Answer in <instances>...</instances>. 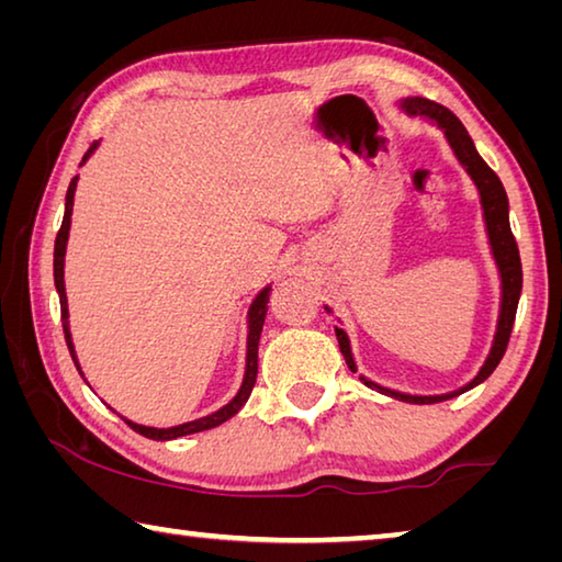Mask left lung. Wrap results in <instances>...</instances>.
<instances>
[{
    "label": "left lung",
    "instance_id": "left-lung-1",
    "mask_svg": "<svg viewBox=\"0 0 562 562\" xmlns=\"http://www.w3.org/2000/svg\"><path fill=\"white\" fill-rule=\"evenodd\" d=\"M398 111H404L406 116H416L429 123V126H436L449 144L453 158L459 160V166L465 170V176L471 178V183L475 186V193H479L481 201V213H483V225H486V237H488V247H491V258L496 262L498 270V282H501V302H498V319H496V331H493V341L486 359L479 367V372L471 379L469 384H463L453 392L446 394H406V392H396V389H389L372 382L364 374H359L361 382H364L369 389H376L379 394H386L392 398H398V402H408V404H434V402H446V398H453L469 389L479 386L481 382L493 374V369L498 367V361L506 355L508 339H510V329L513 322H516V310H518V300H520V290H522V270H520V255H518V245L516 237L510 233V221H508V195L506 188H503L501 178L493 173L488 168L486 160L479 156L473 140L469 136V131L463 128V123L453 116L449 109H443L441 103L422 99V97H402L396 101ZM327 315H335V310L325 304ZM337 319L335 325V335L339 341L341 355H345L347 367L351 372H357V361L355 355H351V341L349 335L341 327V319Z\"/></svg>",
    "mask_w": 562,
    "mask_h": 562
}]
</instances>
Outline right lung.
<instances>
[{"instance_id":"add662e5","label":"right lung","mask_w":562,"mask_h":562,"mask_svg":"<svg viewBox=\"0 0 562 562\" xmlns=\"http://www.w3.org/2000/svg\"><path fill=\"white\" fill-rule=\"evenodd\" d=\"M101 140H97L89 150L87 156L79 166L87 164V160L97 154ZM76 183H79V176L71 178L69 190H66V203H64V221L59 227V235H56V243H54V284H56V292H59V302H61V325H64V337H66V347L71 351V359L76 369L81 372V364H79V357H76V349H74V339H71V327H69V302H66V284H64V258H66V243H69V231H71V213H74V193H76ZM270 290L272 284H265V288L255 294V300L250 302V307H247V351H245V374H243V382L240 389H237L235 396L227 402L225 406L217 408V412L207 414L203 418H195V422H186V424H178V426H170V429H156V426H144V424H136L131 422V418L121 416L123 422H126L133 431L146 436V439H154V441H173L180 439V436H188V434H198V431H207V429H215V426L225 424L227 418H233L240 408L245 406L247 398L252 394V386H255V379H258V345H260V331L265 325V315H268V302H270ZM83 382H87V376H83Z\"/></svg>"}]
</instances>
